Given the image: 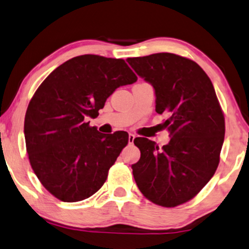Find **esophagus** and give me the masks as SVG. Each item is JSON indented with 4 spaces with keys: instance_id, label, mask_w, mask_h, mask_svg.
<instances>
[{
    "instance_id": "34e87169",
    "label": "esophagus",
    "mask_w": 249,
    "mask_h": 249,
    "mask_svg": "<svg viewBox=\"0 0 249 249\" xmlns=\"http://www.w3.org/2000/svg\"><path fill=\"white\" fill-rule=\"evenodd\" d=\"M134 139H135V135L134 134H128V143H130V144L133 143Z\"/></svg>"
}]
</instances>
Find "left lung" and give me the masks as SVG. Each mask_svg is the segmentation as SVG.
I'll return each instance as SVG.
<instances>
[{
    "instance_id": "left-lung-1",
    "label": "left lung",
    "mask_w": 249,
    "mask_h": 249,
    "mask_svg": "<svg viewBox=\"0 0 249 249\" xmlns=\"http://www.w3.org/2000/svg\"><path fill=\"white\" fill-rule=\"evenodd\" d=\"M137 74L151 83L156 111L166 112L171 141L159 148L134 139L141 157L132 165L142 195L156 205L175 207L196 197L220 163L225 122L210 77L197 62L174 53L127 58Z\"/></svg>"
}]
</instances>
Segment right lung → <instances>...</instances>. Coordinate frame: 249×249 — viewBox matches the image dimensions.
<instances>
[{
    "mask_svg": "<svg viewBox=\"0 0 249 249\" xmlns=\"http://www.w3.org/2000/svg\"><path fill=\"white\" fill-rule=\"evenodd\" d=\"M137 79L123 59L83 54L59 66L38 86L25 116L26 149L52 196L74 203L104 185L128 134L100 133L86 118L98 116L116 89Z\"/></svg>",
    "mask_w": 249,
    "mask_h": 249,
    "instance_id": "1",
    "label": "right lung"
}]
</instances>
